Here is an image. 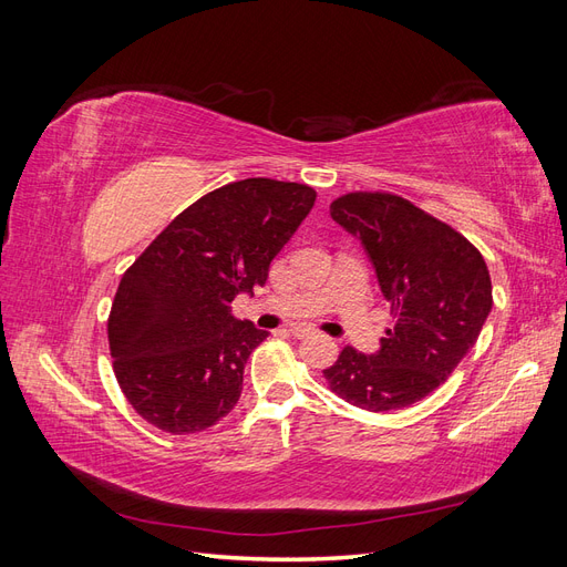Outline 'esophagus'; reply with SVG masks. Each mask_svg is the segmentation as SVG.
<instances>
[{"label": "esophagus", "instance_id": "34e87169", "mask_svg": "<svg viewBox=\"0 0 567 567\" xmlns=\"http://www.w3.org/2000/svg\"><path fill=\"white\" fill-rule=\"evenodd\" d=\"M290 333L298 338H307V336H312V329H307V326H302V323H296V326H290Z\"/></svg>", "mask_w": 567, "mask_h": 567}]
</instances>
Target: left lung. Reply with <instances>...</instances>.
Returning <instances> with one entry per match:
<instances>
[{
    "label": "left lung",
    "instance_id": "obj_1",
    "mask_svg": "<svg viewBox=\"0 0 567 567\" xmlns=\"http://www.w3.org/2000/svg\"><path fill=\"white\" fill-rule=\"evenodd\" d=\"M331 217L362 241L392 326L375 354L342 348L323 379L369 411L416 404L450 379L483 331L492 310L483 255L450 225L388 192L340 196Z\"/></svg>",
    "mask_w": 567,
    "mask_h": 567
}]
</instances>
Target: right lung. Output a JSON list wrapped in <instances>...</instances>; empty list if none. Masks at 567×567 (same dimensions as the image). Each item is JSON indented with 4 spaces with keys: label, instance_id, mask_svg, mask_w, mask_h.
I'll list each match as a JSON object with an SVG mask.
<instances>
[{
    "label": "right lung",
    "instance_id": "obj_1",
    "mask_svg": "<svg viewBox=\"0 0 567 567\" xmlns=\"http://www.w3.org/2000/svg\"><path fill=\"white\" fill-rule=\"evenodd\" d=\"M307 184L250 177L188 205L120 279L109 346L120 390L151 425L200 433L241 398L244 367L269 336L231 315L238 293L310 215Z\"/></svg>",
    "mask_w": 567,
    "mask_h": 567
}]
</instances>
